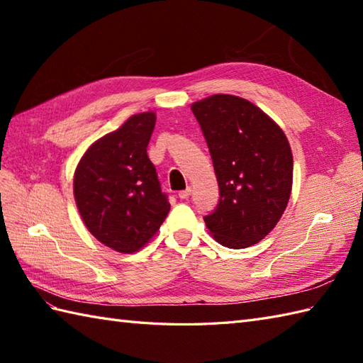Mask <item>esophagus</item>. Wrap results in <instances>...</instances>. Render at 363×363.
<instances>
[{"label":"esophagus","instance_id":"esophagus-1","mask_svg":"<svg viewBox=\"0 0 363 363\" xmlns=\"http://www.w3.org/2000/svg\"><path fill=\"white\" fill-rule=\"evenodd\" d=\"M190 194H191V187H187L186 190L179 191V194H177V196H179V199H187L190 196Z\"/></svg>","mask_w":363,"mask_h":363}]
</instances>
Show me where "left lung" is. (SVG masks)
I'll return each mask as SVG.
<instances>
[{
	"label": "left lung",
	"instance_id": "obj_1",
	"mask_svg": "<svg viewBox=\"0 0 363 363\" xmlns=\"http://www.w3.org/2000/svg\"><path fill=\"white\" fill-rule=\"evenodd\" d=\"M220 187V203L204 217L212 237L242 250L265 238L287 207L293 156L284 130L256 104L217 94L191 104Z\"/></svg>",
	"mask_w": 363,
	"mask_h": 363
}]
</instances>
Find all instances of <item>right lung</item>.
<instances>
[{
    "label": "right lung",
    "mask_w": 363,
    "mask_h": 363,
    "mask_svg": "<svg viewBox=\"0 0 363 363\" xmlns=\"http://www.w3.org/2000/svg\"><path fill=\"white\" fill-rule=\"evenodd\" d=\"M154 125V112L133 115L91 143L74 169L73 194L84 225L113 251L142 250L169 212L146 154Z\"/></svg>",
    "instance_id": "right-lung-1"
}]
</instances>
